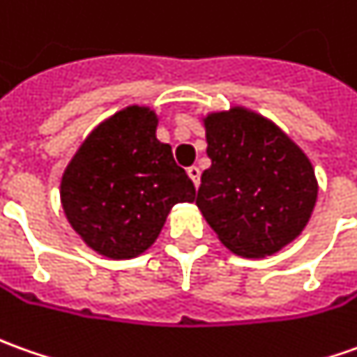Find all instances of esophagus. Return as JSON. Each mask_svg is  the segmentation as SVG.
<instances>
[{"instance_id": "esophagus-1", "label": "esophagus", "mask_w": 357, "mask_h": 357, "mask_svg": "<svg viewBox=\"0 0 357 357\" xmlns=\"http://www.w3.org/2000/svg\"><path fill=\"white\" fill-rule=\"evenodd\" d=\"M188 176L191 178V181L195 183V188H199V181H201V169L197 166H191L188 168Z\"/></svg>"}]
</instances>
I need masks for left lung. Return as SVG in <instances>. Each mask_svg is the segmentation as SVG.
I'll list each match as a JSON object with an SVG mask.
<instances>
[{
    "label": "left lung",
    "instance_id": "obj_1",
    "mask_svg": "<svg viewBox=\"0 0 357 357\" xmlns=\"http://www.w3.org/2000/svg\"><path fill=\"white\" fill-rule=\"evenodd\" d=\"M211 168L195 205L225 248L278 254L311 220L319 181L309 156L271 119L242 105L203 115Z\"/></svg>",
    "mask_w": 357,
    "mask_h": 357
}]
</instances>
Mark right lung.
Returning a JSON list of instances; mask_svg holds the SVG:
<instances>
[{"label":"right lung","instance_id":"add662e5","mask_svg":"<svg viewBox=\"0 0 357 357\" xmlns=\"http://www.w3.org/2000/svg\"><path fill=\"white\" fill-rule=\"evenodd\" d=\"M158 115L128 105L101 121L77 148L60 179V203L87 248L109 260L146 252L176 203L195 188L156 137Z\"/></svg>","mask_w":357,"mask_h":357}]
</instances>
